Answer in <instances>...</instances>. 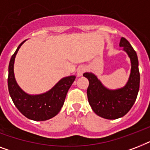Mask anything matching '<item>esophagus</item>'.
Returning a JSON list of instances; mask_svg holds the SVG:
<instances>
[{
  "label": "esophagus",
  "mask_w": 150,
  "mask_h": 150,
  "mask_svg": "<svg viewBox=\"0 0 150 150\" xmlns=\"http://www.w3.org/2000/svg\"><path fill=\"white\" fill-rule=\"evenodd\" d=\"M85 71H86V68H85V67H83V66H80V67H79L77 69L78 77H81L82 75V74L85 72Z\"/></svg>",
  "instance_id": "esophagus-1"
}]
</instances>
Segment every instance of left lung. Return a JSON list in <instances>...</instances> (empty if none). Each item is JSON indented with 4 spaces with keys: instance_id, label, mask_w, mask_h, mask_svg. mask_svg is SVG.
I'll return each instance as SVG.
<instances>
[{
    "instance_id": "1",
    "label": "left lung",
    "mask_w": 150,
    "mask_h": 150,
    "mask_svg": "<svg viewBox=\"0 0 150 150\" xmlns=\"http://www.w3.org/2000/svg\"><path fill=\"white\" fill-rule=\"evenodd\" d=\"M119 46L128 54L131 61V72L125 86L117 89L105 87L93 73L86 72L83 76L89 82L87 96L89 105L98 116L114 120L125 116L135 103L139 89L140 75L136 52L125 38L121 37Z\"/></svg>"
}]
</instances>
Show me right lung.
<instances>
[{"mask_svg": "<svg viewBox=\"0 0 150 150\" xmlns=\"http://www.w3.org/2000/svg\"><path fill=\"white\" fill-rule=\"evenodd\" d=\"M24 40L11 56L8 66V91L14 104L27 118L33 121H47L58 114L63 107L68 89L75 81V75L61 79L53 88L44 93L30 95L18 85L14 73V64L18 51Z\"/></svg>", "mask_w": 150, "mask_h": 150, "instance_id": "obj_1", "label": "right lung"}]
</instances>
